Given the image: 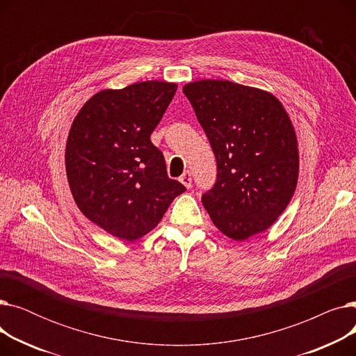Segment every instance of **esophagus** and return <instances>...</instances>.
Segmentation results:
<instances>
[{"instance_id":"34e87169","label":"esophagus","mask_w":356,"mask_h":356,"mask_svg":"<svg viewBox=\"0 0 356 356\" xmlns=\"http://www.w3.org/2000/svg\"><path fill=\"white\" fill-rule=\"evenodd\" d=\"M180 183L184 186V188H188V189H191L192 188V175H191V172H184L181 176H180Z\"/></svg>"}]
</instances>
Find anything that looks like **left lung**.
<instances>
[{
	"mask_svg": "<svg viewBox=\"0 0 356 356\" xmlns=\"http://www.w3.org/2000/svg\"><path fill=\"white\" fill-rule=\"evenodd\" d=\"M213 149L218 179L202 196L213 225L231 239L267 231L290 203L298 179V143L273 93L229 81L183 86Z\"/></svg>",
	"mask_w": 356,
	"mask_h": 356,
	"instance_id": "obj_1",
	"label": "left lung"
}]
</instances>
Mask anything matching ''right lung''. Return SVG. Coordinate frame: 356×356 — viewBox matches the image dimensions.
<instances>
[{
  "mask_svg": "<svg viewBox=\"0 0 356 356\" xmlns=\"http://www.w3.org/2000/svg\"><path fill=\"white\" fill-rule=\"evenodd\" d=\"M177 83L145 81L104 89L74 117L65 164L81 212L112 236L136 241L154 229L184 186L168 179L149 136Z\"/></svg>",
  "mask_w": 356,
  "mask_h": 356,
  "instance_id": "right-lung-1",
  "label": "right lung"
}]
</instances>
